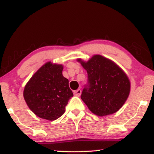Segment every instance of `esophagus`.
<instances>
[{
	"mask_svg": "<svg viewBox=\"0 0 154 154\" xmlns=\"http://www.w3.org/2000/svg\"><path fill=\"white\" fill-rule=\"evenodd\" d=\"M81 93H82V90H81L80 89H78L77 90L73 91L74 95L76 96H79L81 95Z\"/></svg>",
	"mask_w": 154,
	"mask_h": 154,
	"instance_id": "esophagus-1",
	"label": "esophagus"
}]
</instances>
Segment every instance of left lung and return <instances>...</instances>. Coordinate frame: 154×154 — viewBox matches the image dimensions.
Here are the masks:
<instances>
[{
  "instance_id": "8db88e82",
  "label": "left lung",
  "mask_w": 154,
  "mask_h": 154,
  "mask_svg": "<svg viewBox=\"0 0 154 154\" xmlns=\"http://www.w3.org/2000/svg\"><path fill=\"white\" fill-rule=\"evenodd\" d=\"M88 72V84L81 98L92 113L105 116L118 111L126 102L130 90L126 74L111 60L94 55L88 62L77 59Z\"/></svg>"
}]
</instances>
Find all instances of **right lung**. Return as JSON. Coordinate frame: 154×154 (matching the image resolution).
Returning a JSON list of instances; mask_svg holds the SVG:
<instances>
[{"mask_svg": "<svg viewBox=\"0 0 154 154\" xmlns=\"http://www.w3.org/2000/svg\"><path fill=\"white\" fill-rule=\"evenodd\" d=\"M63 66L48 62L43 65L25 85L24 98L36 116L53 121L65 112L73 96L69 80L62 75Z\"/></svg>", "mask_w": 154, "mask_h": 154, "instance_id": "add662e5", "label": "right lung"}]
</instances>
